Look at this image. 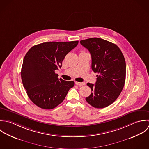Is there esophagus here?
<instances>
[{
	"mask_svg": "<svg viewBox=\"0 0 149 149\" xmlns=\"http://www.w3.org/2000/svg\"><path fill=\"white\" fill-rule=\"evenodd\" d=\"M75 84L77 85H78V86H84L85 85V82H75Z\"/></svg>",
	"mask_w": 149,
	"mask_h": 149,
	"instance_id": "esophagus-1",
	"label": "esophagus"
}]
</instances>
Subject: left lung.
Returning <instances> with one entry per match:
<instances>
[{"instance_id": "1", "label": "left lung", "mask_w": 149, "mask_h": 149, "mask_svg": "<svg viewBox=\"0 0 149 149\" xmlns=\"http://www.w3.org/2000/svg\"><path fill=\"white\" fill-rule=\"evenodd\" d=\"M91 56V68L97 75L95 84L88 83L91 93L86 101L96 108H104L112 104L124 86L126 65L124 57L115 44L100 38L81 40Z\"/></svg>"}]
</instances>
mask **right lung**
<instances>
[{
    "mask_svg": "<svg viewBox=\"0 0 149 149\" xmlns=\"http://www.w3.org/2000/svg\"><path fill=\"white\" fill-rule=\"evenodd\" d=\"M78 41L47 42L32 47L23 60L21 78L30 100L44 109L55 108L64 100L74 82L58 78L55 71L61 68L66 55Z\"/></svg>",
    "mask_w": 149,
    "mask_h": 149,
    "instance_id": "obj_1",
    "label": "right lung"
}]
</instances>
